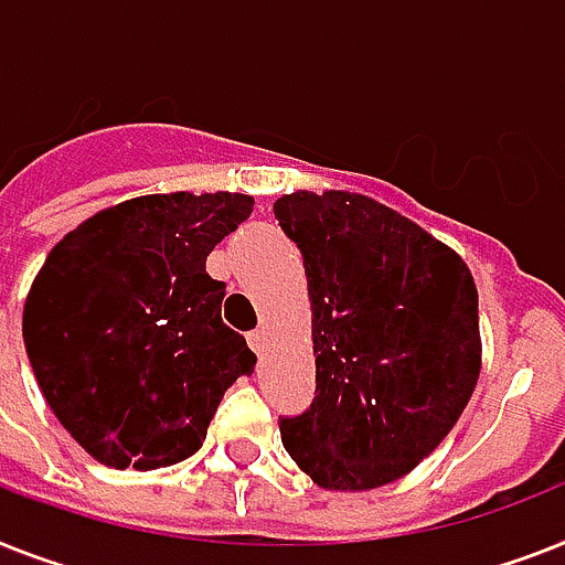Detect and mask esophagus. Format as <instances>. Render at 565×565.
<instances>
[{"instance_id": "34e87169", "label": "esophagus", "mask_w": 565, "mask_h": 565, "mask_svg": "<svg viewBox=\"0 0 565 565\" xmlns=\"http://www.w3.org/2000/svg\"><path fill=\"white\" fill-rule=\"evenodd\" d=\"M246 339H249V348L255 354H264V351H267V333H264V330H252Z\"/></svg>"}]
</instances>
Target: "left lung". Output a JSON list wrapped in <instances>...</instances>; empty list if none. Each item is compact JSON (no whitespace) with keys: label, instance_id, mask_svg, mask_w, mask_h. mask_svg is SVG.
Returning <instances> with one entry per match:
<instances>
[{"label":"left lung","instance_id":"1","mask_svg":"<svg viewBox=\"0 0 565 565\" xmlns=\"http://www.w3.org/2000/svg\"><path fill=\"white\" fill-rule=\"evenodd\" d=\"M305 255L316 397L281 417V441L316 484L401 479L456 426L479 380V296L465 260L369 196H281Z\"/></svg>","mask_w":565,"mask_h":565}]
</instances>
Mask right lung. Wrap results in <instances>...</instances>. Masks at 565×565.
Segmentation results:
<instances>
[{"label": "right lung", "mask_w": 565, "mask_h": 565, "mask_svg": "<svg viewBox=\"0 0 565 565\" xmlns=\"http://www.w3.org/2000/svg\"><path fill=\"white\" fill-rule=\"evenodd\" d=\"M246 194H150L68 232L31 284L22 339L45 403L92 458L156 470L203 447L220 397L255 371L205 258Z\"/></svg>", "instance_id": "right-lung-1"}]
</instances>
